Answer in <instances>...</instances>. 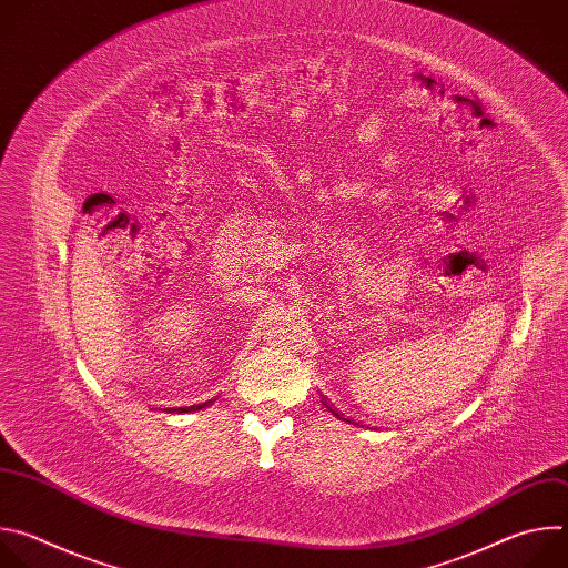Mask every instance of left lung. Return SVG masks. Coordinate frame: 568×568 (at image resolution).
<instances>
[{"instance_id": "obj_1", "label": "left lung", "mask_w": 568, "mask_h": 568, "mask_svg": "<svg viewBox=\"0 0 568 568\" xmlns=\"http://www.w3.org/2000/svg\"><path fill=\"white\" fill-rule=\"evenodd\" d=\"M323 407H328V412H333V407H331V404H323ZM333 414H335V412H333ZM335 416L339 418V414H335Z\"/></svg>"}]
</instances>
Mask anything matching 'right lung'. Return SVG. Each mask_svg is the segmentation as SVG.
I'll return each mask as SVG.
<instances>
[{
    "label": "right lung",
    "mask_w": 568,
    "mask_h": 568,
    "mask_svg": "<svg viewBox=\"0 0 568 568\" xmlns=\"http://www.w3.org/2000/svg\"><path fill=\"white\" fill-rule=\"evenodd\" d=\"M211 402V399H209ZM209 402H202V404H193V407H180V409H175V412H200V409H204V407H209Z\"/></svg>",
    "instance_id": "right-lung-1"
}]
</instances>
